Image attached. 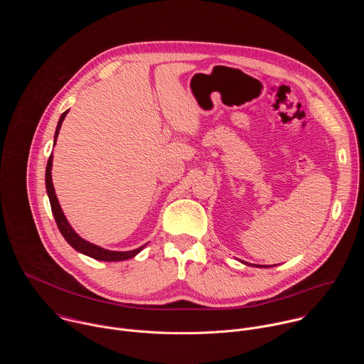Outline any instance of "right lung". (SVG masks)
Here are the masks:
<instances>
[{"label":"right lung","mask_w":364,"mask_h":364,"mask_svg":"<svg viewBox=\"0 0 364 364\" xmlns=\"http://www.w3.org/2000/svg\"><path fill=\"white\" fill-rule=\"evenodd\" d=\"M66 114H68V111L63 112L60 119H59V124H58V128H56V134H55V144H56V139H58V135H59V131H60V127H62V122H63ZM51 164H53V155H50V157H48L47 167H46V188H47V194H48V200H50V205H51V212H53V216H55V220H56V225H58L60 233L63 235V237L68 240V243L73 249H76L77 252H80L83 255H87V256L93 257V259H97V261H107V262L125 261V259L134 257L136 253H139L142 250V247L145 245L138 247V249L129 250V252H115V250L103 249L100 246H96V245L89 243L85 239H82L72 229V226L69 225V222L66 220V218H65V215L62 212V207H60V204L58 201V197H56V193H55L53 183H51Z\"/></svg>","instance_id":"right-lung-1"}]
</instances>
